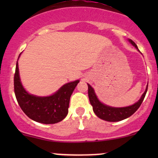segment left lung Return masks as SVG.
Wrapping results in <instances>:
<instances>
[{
  "instance_id": "1",
  "label": "left lung",
  "mask_w": 158,
  "mask_h": 158,
  "mask_svg": "<svg viewBox=\"0 0 158 158\" xmlns=\"http://www.w3.org/2000/svg\"><path fill=\"white\" fill-rule=\"evenodd\" d=\"M128 41L131 42V44L135 46L136 48L138 50L137 46L131 39ZM88 97L91 106H93L94 112L99 118L104 119L108 122H118L123 119H125L128 117H131L135 112L137 110L142 104L143 99H144L145 96H146V92H147L148 85L146 87V89L141 97L138 102L135 103L132 106L128 107H123V108H114V107H110L103 104L101 102H99V99H97V95L95 94V92L91 86L89 84H88Z\"/></svg>"
}]
</instances>
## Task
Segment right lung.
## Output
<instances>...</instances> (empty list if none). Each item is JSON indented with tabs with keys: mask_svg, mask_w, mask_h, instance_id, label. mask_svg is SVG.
Segmentation results:
<instances>
[{
	"mask_svg": "<svg viewBox=\"0 0 158 158\" xmlns=\"http://www.w3.org/2000/svg\"><path fill=\"white\" fill-rule=\"evenodd\" d=\"M79 81L76 80L67 83L50 97H36L27 93L22 86L17 61L14 90L18 103L27 117L40 123L54 124L60 122L68 115L70 97Z\"/></svg>",
	"mask_w": 158,
	"mask_h": 158,
	"instance_id": "add662e5",
	"label": "right lung"
}]
</instances>
